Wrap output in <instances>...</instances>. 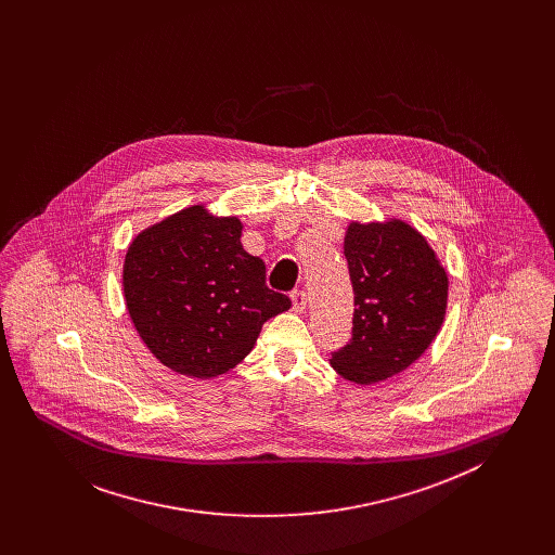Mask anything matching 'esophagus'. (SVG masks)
<instances>
[{
  "label": "esophagus",
  "mask_w": 555,
  "mask_h": 555,
  "mask_svg": "<svg viewBox=\"0 0 555 555\" xmlns=\"http://www.w3.org/2000/svg\"><path fill=\"white\" fill-rule=\"evenodd\" d=\"M291 301H293V310L295 312H304L306 304H308V293L295 289L291 293Z\"/></svg>",
  "instance_id": "34e87169"
}]
</instances>
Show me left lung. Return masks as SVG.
<instances>
[{"instance_id": "left-lung-1", "label": "left lung", "mask_w": 555, "mask_h": 555, "mask_svg": "<svg viewBox=\"0 0 555 555\" xmlns=\"http://www.w3.org/2000/svg\"><path fill=\"white\" fill-rule=\"evenodd\" d=\"M344 254L353 287L349 344L331 366L358 385L385 380L414 364L437 337L448 308V272L408 222H351Z\"/></svg>"}]
</instances>
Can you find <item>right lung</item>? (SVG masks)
Masks as SVG:
<instances>
[{
  "mask_svg": "<svg viewBox=\"0 0 555 555\" xmlns=\"http://www.w3.org/2000/svg\"><path fill=\"white\" fill-rule=\"evenodd\" d=\"M237 216L191 206L132 238L122 287L132 324L164 366L193 378L235 369L262 324L291 308L241 245Z\"/></svg>",
  "mask_w": 555,
  "mask_h": 555,
  "instance_id": "add662e5",
  "label": "right lung"
}]
</instances>
